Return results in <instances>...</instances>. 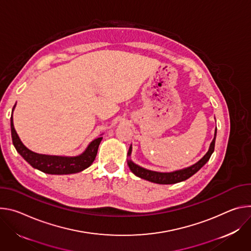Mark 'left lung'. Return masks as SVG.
Returning a JSON list of instances; mask_svg holds the SVG:
<instances>
[{
  "label": "left lung",
  "instance_id": "left-lung-1",
  "mask_svg": "<svg viewBox=\"0 0 251 251\" xmlns=\"http://www.w3.org/2000/svg\"><path fill=\"white\" fill-rule=\"evenodd\" d=\"M215 138H216V128L214 130V136L213 140L209 145V149L207 151V152L194 164L187 166V168H184L182 170H178V171H175V172H171V173H159V172H153V171H150L147 170L145 168H142L138 164L134 163L131 159H130V155H131V151H132V147L130 145L128 151H127V165L129 170L131 171V173L141 177L143 179L154 182V183H158V184H174V183H177L180 181H183L187 178H189L190 176H192L194 174L198 173L202 166L209 160L212 152L214 151V145H215Z\"/></svg>",
  "mask_w": 251,
  "mask_h": 251
}]
</instances>
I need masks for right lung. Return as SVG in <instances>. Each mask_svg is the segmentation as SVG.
<instances>
[{
	"label": "right lung",
	"mask_w": 251,
	"mask_h": 251,
	"mask_svg": "<svg viewBox=\"0 0 251 251\" xmlns=\"http://www.w3.org/2000/svg\"><path fill=\"white\" fill-rule=\"evenodd\" d=\"M15 106L16 104L13 107V111ZM11 132L13 145L23 158L27 163H30L34 169L49 175H72L88 169L94 162L98 153L99 146L102 140V136L95 138L89 144L85 151L75 156L49 155L34 152L22 143L14 126L13 113L11 117Z\"/></svg>",
	"instance_id": "1"
}]
</instances>
